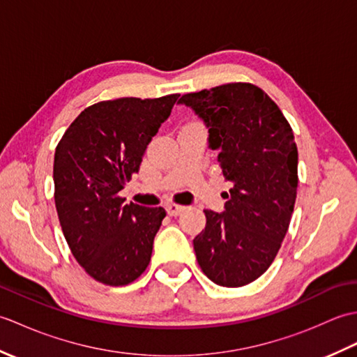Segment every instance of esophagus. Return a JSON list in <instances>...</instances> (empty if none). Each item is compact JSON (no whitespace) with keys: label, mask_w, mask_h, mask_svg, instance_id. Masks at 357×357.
<instances>
[{"label":"esophagus","mask_w":357,"mask_h":357,"mask_svg":"<svg viewBox=\"0 0 357 357\" xmlns=\"http://www.w3.org/2000/svg\"><path fill=\"white\" fill-rule=\"evenodd\" d=\"M165 210H167V213H169L170 216H178V215L183 213V211L185 210V207L184 206H179V204L170 202V204H167V206H165Z\"/></svg>","instance_id":"obj_1"}]
</instances>
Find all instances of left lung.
I'll list each match as a JSON object with an SVG mask.
<instances>
[{"label":"left lung","instance_id":"8db88e82","mask_svg":"<svg viewBox=\"0 0 357 357\" xmlns=\"http://www.w3.org/2000/svg\"><path fill=\"white\" fill-rule=\"evenodd\" d=\"M208 127L210 147L233 187L225 211L204 210L206 229L193 239L210 280L242 287L268 270L291 221L298 192V147L278 104L255 84L229 82L185 93Z\"/></svg>","mask_w":357,"mask_h":357}]
</instances>
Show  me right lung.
Masks as SVG:
<instances>
[{"instance_id": "right-lung-1", "label": "right lung", "mask_w": 357, "mask_h": 357, "mask_svg": "<svg viewBox=\"0 0 357 357\" xmlns=\"http://www.w3.org/2000/svg\"><path fill=\"white\" fill-rule=\"evenodd\" d=\"M178 98H118L89 105L56 146L59 224L75 259L104 285L130 284L150 262L165 210L126 204L119 192L139 172L144 151Z\"/></svg>"}]
</instances>
